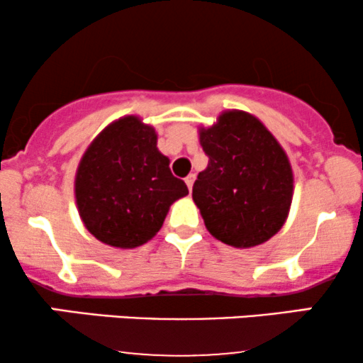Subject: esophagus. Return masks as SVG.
Wrapping results in <instances>:
<instances>
[{
	"mask_svg": "<svg viewBox=\"0 0 363 363\" xmlns=\"http://www.w3.org/2000/svg\"><path fill=\"white\" fill-rule=\"evenodd\" d=\"M194 179H196V176L194 174H189V176H187L184 181H186V184H187V189H193V184H194Z\"/></svg>",
	"mask_w": 363,
	"mask_h": 363,
	"instance_id": "esophagus-1",
	"label": "esophagus"
}]
</instances>
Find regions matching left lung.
I'll list each match as a JSON object with an SVG mask.
<instances>
[{"label": "left lung", "instance_id": "obj_1", "mask_svg": "<svg viewBox=\"0 0 363 363\" xmlns=\"http://www.w3.org/2000/svg\"><path fill=\"white\" fill-rule=\"evenodd\" d=\"M208 167L198 174L193 199L215 239L234 247L269 240L285 223L294 172L285 150L259 119L225 111L199 128Z\"/></svg>", "mask_w": 363, "mask_h": 363}]
</instances>
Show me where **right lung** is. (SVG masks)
I'll list each match as a JSON object with an SVG mask.
<instances>
[{
	"label": "right lung",
	"instance_id": "1",
	"mask_svg": "<svg viewBox=\"0 0 363 363\" xmlns=\"http://www.w3.org/2000/svg\"><path fill=\"white\" fill-rule=\"evenodd\" d=\"M189 193L157 148L155 129L124 116L89 145L74 176V198L86 230L101 242L133 249L164 225L169 208Z\"/></svg>",
	"mask_w": 363,
	"mask_h": 363
}]
</instances>
